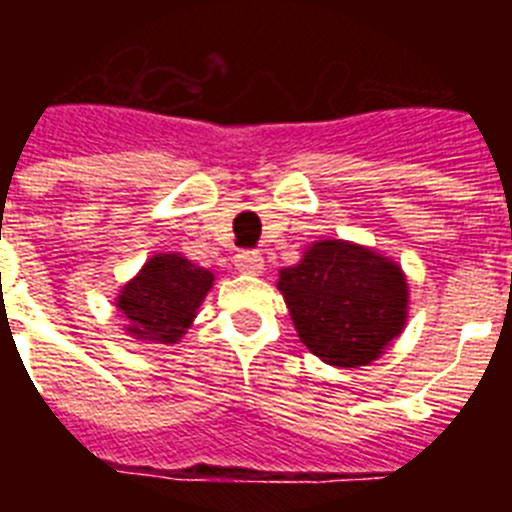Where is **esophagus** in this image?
I'll return each mask as SVG.
<instances>
[{
	"instance_id": "esophagus-1",
	"label": "esophagus",
	"mask_w": 512,
	"mask_h": 512,
	"mask_svg": "<svg viewBox=\"0 0 512 512\" xmlns=\"http://www.w3.org/2000/svg\"><path fill=\"white\" fill-rule=\"evenodd\" d=\"M235 269L241 274H261L264 271V256L259 251H241L235 256Z\"/></svg>"
}]
</instances>
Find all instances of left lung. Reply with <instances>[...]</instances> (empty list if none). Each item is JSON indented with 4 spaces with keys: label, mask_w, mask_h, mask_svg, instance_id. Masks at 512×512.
<instances>
[{
    "label": "left lung",
    "mask_w": 512,
    "mask_h": 512,
    "mask_svg": "<svg viewBox=\"0 0 512 512\" xmlns=\"http://www.w3.org/2000/svg\"><path fill=\"white\" fill-rule=\"evenodd\" d=\"M277 287L300 341L330 366L372 364L408 320L400 266L356 243H312L300 264L279 271Z\"/></svg>",
    "instance_id": "obj_1"
}]
</instances>
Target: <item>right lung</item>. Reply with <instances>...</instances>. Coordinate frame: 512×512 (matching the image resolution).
I'll list each match as a JSON object with an SVG mask.
<instances>
[{
  "mask_svg": "<svg viewBox=\"0 0 512 512\" xmlns=\"http://www.w3.org/2000/svg\"><path fill=\"white\" fill-rule=\"evenodd\" d=\"M215 274L182 253H156L117 295L125 330L138 341L176 343L197 318Z\"/></svg>",
  "mask_w": 512,
  "mask_h": 512,
  "instance_id": "obj_1",
  "label": "right lung"
}]
</instances>
